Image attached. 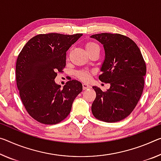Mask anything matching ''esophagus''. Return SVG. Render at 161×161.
I'll return each instance as SVG.
<instances>
[{
  "label": "esophagus",
  "mask_w": 161,
  "mask_h": 161,
  "mask_svg": "<svg viewBox=\"0 0 161 161\" xmlns=\"http://www.w3.org/2000/svg\"><path fill=\"white\" fill-rule=\"evenodd\" d=\"M82 86H83V90H88V89H91V86L90 85H88V84H86V83H83Z\"/></svg>",
  "instance_id": "obj_1"
}]
</instances>
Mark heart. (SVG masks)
Segmentation results:
<instances>
[{
	"label": "heart",
	"mask_w": 161,
	"mask_h": 161,
	"mask_svg": "<svg viewBox=\"0 0 161 161\" xmlns=\"http://www.w3.org/2000/svg\"><path fill=\"white\" fill-rule=\"evenodd\" d=\"M94 47H99L97 44H95V43H93V42L87 43L86 45V50L90 49V48H94ZM78 77L83 81H87L90 80V73L88 71H85V70L80 71L78 72Z\"/></svg>",
	"instance_id": "obj_1"
}]
</instances>
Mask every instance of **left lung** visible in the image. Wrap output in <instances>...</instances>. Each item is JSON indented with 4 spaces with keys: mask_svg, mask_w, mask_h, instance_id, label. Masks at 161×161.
Returning a JSON list of instances; mask_svg holds the SVG:
<instances>
[{
    "mask_svg": "<svg viewBox=\"0 0 161 161\" xmlns=\"http://www.w3.org/2000/svg\"><path fill=\"white\" fill-rule=\"evenodd\" d=\"M90 37L103 45L105 53L99 80L110 84L106 92L92 86L96 98L92 112L101 121H120L133 111L142 95L146 64L138 47L129 37L109 33Z\"/></svg>",
    "mask_w": 161,
    "mask_h": 161,
    "instance_id": "left-lung-1",
    "label": "left lung"
}]
</instances>
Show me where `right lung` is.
<instances>
[{
    "label": "right lung",
    "instance_id": "add662e5",
    "mask_svg": "<svg viewBox=\"0 0 161 161\" xmlns=\"http://www.w3.org/2000/svg\"><path fill=\"white\" fill-rule=\"evenodd\" d=\"M81 36L56 33L35 36L17 58L16 84L21 101L28 113L41 123L62 122L82 91L77 80L67 81L62 89L54 81L57 71L62 72L65 67L67 50Z\"/></svg>",
    "mask_w": 161,
    "mask_h": 161
}]
</instances>
